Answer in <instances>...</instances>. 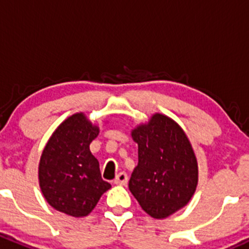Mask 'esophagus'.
Masks as SVG:
<instances>
[{"label":"esophagus","instance_id":"1","mask_svg":"<svg viewBox=\"0 0 249 249\" xmlns=\"http://www.w3.org/2000/svg\"><path fill=\"white\" fill-rule=\"evenodd\" d=\"M127 180H129V178H127V174L125 173V172H122V173H119L117 177H115V179H114V184L125 185L127 183Z\"/></svg>","mask_w":249,"mask_h":249}]
</instances>
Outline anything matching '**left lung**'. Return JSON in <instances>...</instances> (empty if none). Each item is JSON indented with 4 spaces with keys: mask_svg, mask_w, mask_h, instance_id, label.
Listing matches in <instances>:
<instances>
[{
    "mask_svg": "<svg viewBox=\"0 0 249 249\" xmlns=\"http://www.w3.org/2000/svg\"><path fill=\"white\" fill-rule=\"evenodd\" d=\"M139 163L129 189L145 213L166 219L187 205L198 185V162L185 132L163 114L131 131Z\"/></svg>",
    "mask_w": 249,
    "mask_h": 249,
    "instance_id": "left-lung-1",
    "label": "left lung"
}]
</instances>
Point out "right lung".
<instances>
[{
	"mask_svg": "<svg viewBox=\"0 0 249 249\" xmlns=\"http://www.w3.org/2000/svg\"><path fill=\"white\" fill-rule=\"evenodd\" d=\"M99 127L83 113L59 125L44 147L39 162V185L45 200L73 217L87 216L111 187L102 179L99 163L89 151Z\"/></svg>",
	"mask_w": 249,
	"mask_h": 249,
	"instance_id": "right-lung-1",
	"label": "right lung"
}]
</instances>
